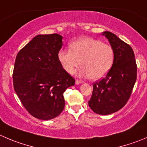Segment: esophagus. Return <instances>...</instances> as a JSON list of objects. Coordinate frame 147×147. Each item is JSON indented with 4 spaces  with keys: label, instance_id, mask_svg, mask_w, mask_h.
<instances>
[{
    "label": "esophagus",
    "instance_id": "obj_1",
    "mask_svg": "<svg viewBox=\"0 0 147 147\" xmlns=\"http://www.w3.org/2000/svg\"><path fill=\"white\" fill-rule=\"evenodd\" d=\"M82 83H83V81L79 80V79H76V84H82Z\"/></svg>",
    "mask_w": 147,
    "mask_h": 147
}]
</instances>
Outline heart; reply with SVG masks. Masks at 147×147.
<instances>
[{
    "label": "heart",
    "mask_w": 147,
    "mask_h": 147,
    "mask_svg": "<svg viewBox=\"0 0 147 147\" xmlns=\"http://www.w3.org/2000/svg\"><path fill=\"white\" fill-rule=\"evenodd\" d=\"M69 47L70 50L61 49L58 53V61L68 74L74 72L81 63L79 74L97 80L104 77L113 65V47L100 40L83 37L72 42Z\"/></svg>",
    "instance_id": "1"
}]
</instances>
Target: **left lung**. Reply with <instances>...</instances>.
<instances>
[{
  "label": "left lung",
  "instance_id": "left-lung-1",
  "mask_svg": "<svg viewBox=\"0 0 147 147\" xmlns=\"http://www.w3.org/2000/svg\"><path fill=\"white\" fill-rule=\"evenodd\" d=\"M114 51V61L107 74L93 84L89 106L99 115H109L122 108L129 100L136 77L137 65L133 49L115 34L105 32Z\"/></svg>",
  "mask_w": 147,
  "mask_h": 147
}]
</instances>
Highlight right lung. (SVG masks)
<instances>
[{"label": "right lung", "instance_id": "right-lung-1", "mask_svg": "<svg viewBox=\"0 0 147 147\" xmlns=\"http://www.w3.org/2000/svg\"><path fill=\"white\" fill-rule=\"evenodd\" d=\"M62 45L60 34H39L16 55L13 88L24 108L38 119L58 116L65 107L63 92L75 84L58 61Z\"/></svg>", "mask_w": 147, "mask_h": 147}]
</instances>
